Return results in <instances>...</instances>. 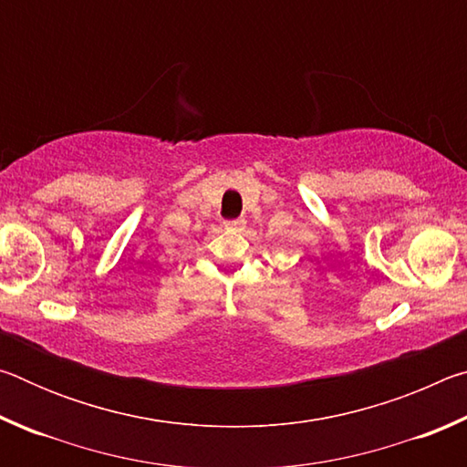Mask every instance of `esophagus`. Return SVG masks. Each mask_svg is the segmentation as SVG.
Returning <instances> with one entry per match:
<instances>
[{"label":"esophagus","mask_w":467,"mask_h":467,"mask_svg":"<svg viewBox=\"0 0 467 467\" xmlns=\"http://www.w3.org/2000/svg\"><path fill=\"white\" fill-rule=\"evenodd\" d=\"M224 228H228V231H234L239 233L244 228V220L243 218H236V220H228V223H224Z\"/></svg>","instance_id":"34e87169"}]
</instances>
